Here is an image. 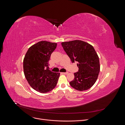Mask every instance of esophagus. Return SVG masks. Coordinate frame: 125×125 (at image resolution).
I'll return each mask as SVG.
<instances>
[{"mask_svg": "<svg viewBox=\"0 0 125 125\" xmlns=\"http://www.w3.org/2000/svg\"><path fill=\"white\" fill-rule=\"evenodd\" d=\"M61 74H64V75H67L68 74V72H63V73H61Z\"/></svg>", "mask_w": 125, "mask_h": 125, "instance_id": "34e87169", "label": "esophagus"}]
</instances>
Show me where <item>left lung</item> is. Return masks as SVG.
<instances>
[{
	"instance_id": "8db88e82",
	"label": "left lung",
	"mask_w": 125,
	"mask_h": 125,
	"mask_svg": "<svg viewBox=\"0 0 125 125\" xmlns=\"http://www.w3.org/2000/svg\"><path fill=\"white\" fill-rule=\"evenodd\" d=\"M61 44L72 62H78L79 71L74 73L70 85L79 91L90 88L96 81L100 71L99 57L94 48L81 40L62 42Z\"/></svg>"
}]
</instances>
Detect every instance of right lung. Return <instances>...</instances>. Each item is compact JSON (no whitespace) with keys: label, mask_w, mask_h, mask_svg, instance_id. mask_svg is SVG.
Masks as SVG:
<instances>
[{"label":"right lung","mask_w":125,"mask_h":125,"mask_svg":"<svg viewBox=\"0 0 125 125\" xmlns=\"http://www.w3.org/2000/svg\"><path fill=\"white\" fill-rule=\"evenodd\" d=\"M57 43L41 41L31 46L23 60L24 73L30 86L41 93L49 92L56 86L59 73L48 69V61Z\"/></svg>","instance_id":"right-lung-1"}]
</instances>
